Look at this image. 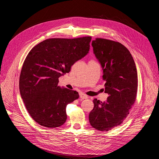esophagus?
I'll list each match as a JSON object with an SVG mask.
<instances>
[{
  "instance_id": "obj_1",
  "label": "esophagus",
  "mask_w": 159,
  "mask_h": 159,
  "mask_svg": "<svg viewBox=\"0 0 159 159\" xmlns=\"http://www.w3.org/2000/svg\"><path fill=\"white\" fill-rule=\"evenodd\" d=\"M80 98L81 99H88V95H86L85 94H84V93H80Z\"/></svg>"
}]
</instances>
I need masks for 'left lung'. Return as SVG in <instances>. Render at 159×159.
I'll use <instances>...</instances> for the list:
<instances>
[{
    "mask_svg": "<svg viewBox=\"0 0 159 159\" xmlns=\"http://www.w3.org/2000/svg\"><path fill=\"white\" fill-rule=\"evenodd\" d=\"M91 45L103 68L105 92L109 96L105 102L93 99L89 120L94 129L108 131L123 122L135 102L137 71L131 53L121 43L98 38Z\"/></svg>",
    "mask_w": 159,
    "mask_h": 159,
    "instance_id": "8db88e82",
    "label": "left lung"
}]
</instances>
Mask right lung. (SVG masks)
Instances as JSON below:
<instances>
[{
	"instance_id": "obj_1",
	"label": "right lung",
	"mask_w": 159,
	"mask_h": 159,
	"mask_svg": "<svg viewBox=\"0 0 159 159\" xmlns=\"http://www.w3.org/2000/svg\"><path fill=\"white\" fill-rule=\"evenodd\" d=\"M91 36L49 38L29 52L21 70L19 88L26 110L42 126L56 128L67 119L66 106L79 98L76 91L58 86L60 76L89 50Z\"/></svg>"
}]
</instances>
